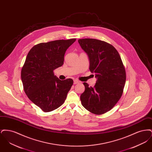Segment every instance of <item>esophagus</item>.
Masks as SVG:
<instances>
[{
    "instance_id": "1",
    "label": "esophagus",
    "mask_w": 152,
    "mask_h": 152,
    "mask_svg": "<svg viewBox=\"0 0 152 152\" xmlns=\"http://www.w3.org/2000/svg\"><path fill=\"white\" fill-rule=\"evenodd\" d=\"M79 83V81H78L77 80H73V84H78V83Z\"/></svg>"
}]
</instances>
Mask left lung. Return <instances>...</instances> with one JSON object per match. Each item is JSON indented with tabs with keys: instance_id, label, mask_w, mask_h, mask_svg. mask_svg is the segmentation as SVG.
Returning a JSON list of instances; mask_svg holds the SVG:
<instances>
[{
	"instance_id": "8db88e82",
	"label": "left lung",
	"mask_w": 152,
	"mask_h": 152,
	"mask_svg": "<svg viewBox=\"0 0 152 152\" xmlns=\"http://www.w3.org/2000/svg\"><path fill=\"white\" fill-rule=\"evenodd\" d=\"M89 58V70L97 79L94 87L84 83L81 94L82 105L96 115L112 108L121 98L126 81V73L118 52L111 44L94 39L78 40Z\"/></svg>"
}]
</instances>
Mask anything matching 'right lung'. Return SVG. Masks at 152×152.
Returning <instances> with one entry per match:
<instances>
[{
	"label": "right lung",
	"instance_id": "obj_1",
	"mask_svg": "<svg viewBox=\"0 0 152 152\" xmlns=\"http://www.w3.org/2000/svg\"><path fill=\"white\" fill-rule=\"evenodd\" d=\"M76 39L42 43L29 51L21 71L24 91L45 112L60 107L73 85V80H60L53 71L64 63L65 51Z\"/></svg>",
	"mask_w": 152,
	"mask_h": 152
}]
</instances>
